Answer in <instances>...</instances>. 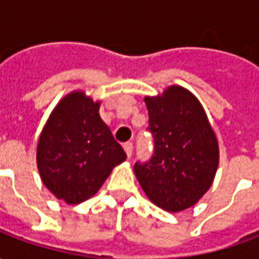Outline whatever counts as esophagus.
Wrapping results in <instances>:
<instances>
[{
	"label": "esophagus",
	"instance_id": "obj_1",
	"mask_svg": "<svg viewBox=\"0 0 259 259\" xmlns=\"http://www.w3.org/2000/svg\"><path fill=\"white\" fill-rule=\"evenodd\" d=\"M123 148H124V152H126V155H127L129 158L132 157V152H133V144L127 141V143H124L123 144Z\"/></svg>",
	"mask_w": 259,
	"mask_h": 259
}]
</instances>
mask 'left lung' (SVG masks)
<instances>
[{
  "label": "left lung",
  "instance_id": "8db88e82",
  "mask_svg": "<svg viewBox=\"0 0 259 259\" xmlns=\"http://www.w3.org/2000/svg\"><path fill=\"white\" fill-rule=\"evenodd\" d=\"M154 154L136 162L135 174L147 197L159 208H190L211 187L218 163L217 136L200 101L180 85L146 97Z\"/></svg>",
  "mask_w": 259,
  "mask_h": 259
}]
</instances>
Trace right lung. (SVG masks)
<instances>
[{
    "label": "right lung",
    "instance_id": "add662e5",
    "mask_svg": "<svg viewBox=\"0 0 259 259\" xmlns=\"http://www.w3.org/2000/svg\"><path fill=\"white\" fill-rule=\"evenodd\" d=\"M98 111L100 102L73 91L54 108L38 139L37 168L42 183L66 204L89 200L126 159Z\"/></svg>",
    "mask_w": 259,
    "mask_h": 259
}]
</instances>
